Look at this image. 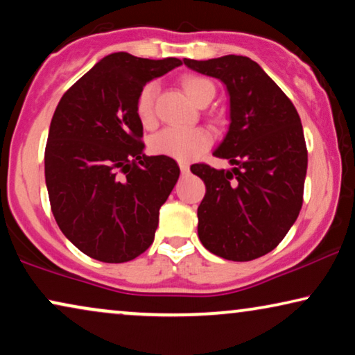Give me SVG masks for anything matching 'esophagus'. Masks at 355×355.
I'll use <instances>...</instances> for the list:
<instances>
[{
	"label": "esophagus",
	"instance_id": "esophagus-1",
	"mask_svg": "<svg viewBox=\"0 0 355 355\" xmlns=\"http://www.w3.org/2000/svg\"><path fill=\"white\" fill-rule=\"evenodd\" d=\"M179 168H181V173L182 174H187L189 173V164L187 163H179Z\"/></svg>",
	"mask_w": 355,
	"mask_h": 355
}]
</instances>
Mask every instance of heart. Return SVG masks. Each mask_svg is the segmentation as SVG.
Here are the masks:
<instances>
[{"label":"heart","mask_w":355,"mask_h":355,"mask_svg":"<svg viewBox=\"0 0 355 355\" xmlns=\"http://www.w3.org/2000/svg\"><path fill=\"white\" fill-rule=\"evenodd\" d=\"M182 89L193 103L198 105L203 96L215 95V87L210 80L198 76H187L182 79ZM155 95L157 85L150 82L137 96V118L144 125H152L155 121ZM210 145V134L198 128H166L150 139V150L157 155L169 157L179 162H191Z\"/></svg>","instance_id":"heart-1"}]
</instances>
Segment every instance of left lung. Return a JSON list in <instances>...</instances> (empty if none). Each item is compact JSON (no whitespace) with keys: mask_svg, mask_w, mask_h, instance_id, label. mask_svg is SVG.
<instances>
[{"mask_svg":"<svg viewBox=\"0 0 355 355\" xmlns=\"http://www.w3.org/2000/svg\"><path fill=\"white\" fill-rule=\"evenodd\" d=\"M184 64L220 79L230 95V128L213 155L234 168L191 166L207 187L198 239L226 260L259 259L283 241L302 207L307 147L297 110L247 56L184 58Z\"/></svg>","mask_w":355,"mask_h":355,"instance_id":"obj_1","label":"left lung"}]
</instances>
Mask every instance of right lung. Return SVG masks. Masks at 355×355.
Instances as JSON below:
<instances>
[{"mask_svg":"<svg viewBox=\"0 0 355 355\" xmlns=\"http://www.w3.org/2000/svg\"><path fill=\"white\" fill-rule=\"evenodd\" d=\"M181 64L111 53L56 106L45 148L48 197L62 234L92 259L123 263L152 245L181 171L173 158L144 155L135 105L147 82Z\"/></svg>","mask_w":355,"mask_h":355,"instance_id":"add662e5","label":"right lung"}]
</instances>
